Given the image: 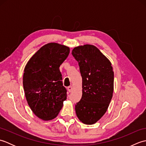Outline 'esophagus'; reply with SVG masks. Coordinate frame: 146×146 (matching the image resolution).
Wrapping results in <instances>:
<instances>
[{"label": "esophagus", "instance_id": "1", "mask_svg": "<svg viewBox=\"0 0 146 146\" xmlns=\"http://www.w3.org/2000/svg\"><path fill=\"white\" fill-rule=\"evenodd\" d=\"M72 90H73V88H72V86H68V90L69 92H71V91H72Z\"/></svg>", "mask_w": 146, "mask_h": 146}]
</instances>
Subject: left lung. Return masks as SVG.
<instances>
[{
	"instance_id": "obj_1",
	"label": "left lung",
	"mask_w": 146,
	"mask_h": 146,
	"mask_svg": "<svg viewBox=\"0 0 146 146\" xmlns=\"http://www.w3.org/2000/svg\"><path fill=\"white\" fill-rule=\"evenodd\" d=\"M82 78V97L75 105L77 117L86 125L100 120L109 106L113 92L114 75L110 60L91 44L74 48Z\"/></svg>"
}]
</instances>
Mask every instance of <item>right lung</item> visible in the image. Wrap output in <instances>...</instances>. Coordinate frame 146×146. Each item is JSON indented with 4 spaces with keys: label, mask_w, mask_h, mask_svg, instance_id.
Wrapping results in <instances>:
<instances>
[{
    "label": "right lung",
    "mask_w": 146,
    "mask_h": 146,
    "mask_svg": "<svg viewBox=\"0 0 146 146\" xmlns=\"http://www.w3.org/2000/svg\"><path fill=\"white\" fill-rule=\"evenodd\" d=\"M70 51L66 46L48 43L32 56L24 68L23 81L27 104L44 121L56 117L66 99L60 66Z\"/></svg>",
    "instance_id": "right-lung-1"
}]
</instances>
